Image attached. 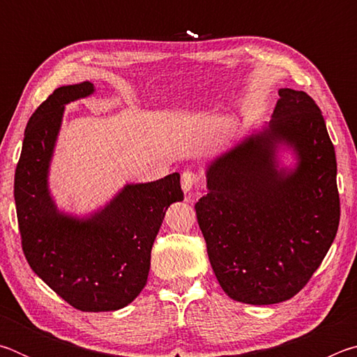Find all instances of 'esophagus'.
<instances>
[{"label":"esophagus","mask_w":357,"mask_h":357,"mask_svg":"<svg viewBox=\"0 0 357 357\" xmlns=\"http://www.w3.org/2000/svg\"><path fill=\"white\" fill-rule=\"evenodd\" d=\"M197 183H198V176L193 172L185 170L183 174H181V187H183L184 193H189Z\"/></svg>","instance_id":"esophagus-1"}]
</instances>
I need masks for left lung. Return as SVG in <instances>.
<instances>
[{"mask_svg":"<svg viewBox=\"0 0 357 357\" xmlns=\"http://www.w3.org/2000/svg\"><path fill=\"white\" fill-rule=\"evenodd\" d=\"M269 123L206 164L197 220L229 298L269 305L298 294L337 234V160L309 94L279 89ZM289 152L291 165L281 160Z\"/></svg>","mask_w":357,"mask_h":357,"instance_id":"obj_1","label":"left lung"}]
</instances>
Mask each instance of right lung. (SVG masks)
Segmentation results:
<instances>
[{
    "label": "right lung",
    "instance_id": "obj_1",
    "mask_svg": "<svg viewBox=\"0 0 357 357\" xmlns=\"http://www.w3.org/2000/svg\"><path fill=\"white\" fill-rule=\"evenodd\" d=\"M96 93L91 82L59 86L29 118L14 197L29 266L82 312H114L146 285L151 249L168 206L183 202L179 173L128 183L110 202L77 215L59 209L48 176L66 105Z\"/></svg>",
    "mask_w": 357,
    "mask_h": 357
}]
</instances>
